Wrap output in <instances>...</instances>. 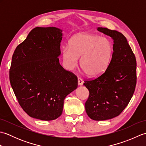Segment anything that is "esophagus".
Here are the masks:
<instances>
[{"label": "esophagus", "instance_id": "1", "mask_svg": "<svg viewBox=\"0 0 146 146\" xmlns=\"http://www.w3.org/2000/svg\"><path fill=\"white\" fill-rule=\"evenodd\" d=\"M78 83L79 85H83V80L82 78H80V77H78Z\"/></svg>", "mask_w": 146, "mask_h": 146}]
</instances>
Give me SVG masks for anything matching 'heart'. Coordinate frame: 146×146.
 I'll return each mask as SVG.
<instances>
[{
  "label": "heart",
  "instance_id": "b5f03b06",
  "mask_svg": "<svg viewBox=\"0 0 146 146\" xmlns=\"http://www.w3.org/2000/svg\"><path fill=\"white\" fill-rule=\"evenodd\" d=\"M113 47L110 40L94 34L83 33L73 36L70 46L62 49L64 64L68 70L80 65L86 75L95 77L104 73L109 66Z\"/></svg>",
  "mask_w": 146,
  "mask_h": 146
}]
</instances>
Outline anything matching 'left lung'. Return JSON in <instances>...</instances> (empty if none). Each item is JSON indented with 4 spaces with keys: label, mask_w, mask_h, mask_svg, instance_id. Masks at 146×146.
Here are the masks:
<instances>
[{
    "label": "left lung",
    "mask_w": 146,
    "mask_h": 146,
    "mask_svg": "<svg viewBox=\"0 0 146 146\" xmlns=\"http://www.w3.org/2000/svg\"><path fill=\"white\" fill-rule=\"evenodd\" d=\"M97 30L113 39V52L104 73L84 81L83 85L89 90L85 110L91 119L105 120L119 115L132 98L137 82V63L122 33L105 27Z\"/></svg>",
    "instance_id": "1"
}]
</instances>
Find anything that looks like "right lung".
I'll use <instances>...</instances> for the list:
<instances>
[{
    "label": "right lung",
    "mask_w": 146,
    "mask_h": 146,
    "mask_svg": "<svg viewBox=\"0 0 146 146\" xmlns=\"http://www.w3.org/2000/svg\"><path fill=\"white\" fill-rule=\"evenodd\" d=\"M61 32L35 27L12 55L9 80L15 97L28 115L42 120L60 117L65 97L78 86L77 76L59 62Z\"/></svg>",
    "instance_id": "add662e5"
}]
</instances>
